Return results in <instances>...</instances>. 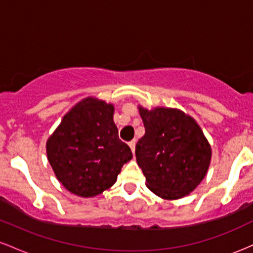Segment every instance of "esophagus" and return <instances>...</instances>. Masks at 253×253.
Returning <instances> with one entry per match:
<instances>
[{"instance_id":"esophagus-1","label":"esophagus","mask_w":253,"mask_h":253,"mask_svg":"<svg viewBox=\"0 0 253 253\" xmlns=\"http://www.w3.org/2000/svg\"><path fill=\"white\" fill-rule=\"evenodd\" d=\"M128 145H129L130 150H132V152H133V153H134V151H135V141H134V140L129 141V143H128Z\"/></svg>"}]
</instances>
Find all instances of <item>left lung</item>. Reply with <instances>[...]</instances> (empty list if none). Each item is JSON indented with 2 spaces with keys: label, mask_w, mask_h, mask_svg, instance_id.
Here are the masks:
<instances>
[{
  "label": "left lung",
  "mask_w": 253,
  "mask_h": 253,
  "mask_svg": "<svg viewBox=\"0 0 253 253\" xmlns=\"http://www.w3.org/2000/svg\"><path fill=\"white\" fill-rule=\"evenodd\" d=\"M145 135L135 146L136 163L157 196L188 195L207 173L211 149L196 121L178 109L139 107Z\"/></svg>",
  "instance_id": "obj_1"
}]
</instances>
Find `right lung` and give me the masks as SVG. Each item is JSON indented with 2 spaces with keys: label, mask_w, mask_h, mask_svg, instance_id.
<instances>
[{
  "label": "right lung",
  "mask_w": 253,
  "mask_h": 253,
  "mask_svg": "<svg viewBox=\"0 0 253 253\" xmlns=\"http://www.w3.org/2000/svg\"><path fill=\"white\" fill-rule=\"evenodd\" d=\"M113 115V104L84 98L64 115L46 143L58 181L75 195L92 197L109 189L132 159L128 145L119 139Z\"/></svg>",
  "instance_id": "1"
}]
</instances>
